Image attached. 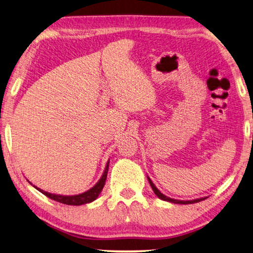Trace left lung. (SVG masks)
Instances as JSON below:
<instances>
[{
	"label": "left lung",
	"mask_w": 253,
	"mask_h": 253,
	"mask_svg": "<svg viewBox=\"0 0 253 253\" xmlns=\"http://www.w3.org/2000/svg\"><path fill=\"white\" fill-rule=\"evenodd\" d=\"M147 179H149V183L151 185L152 189H153L154 194L156 195L157 197H159L160 199H162V201H165V202H169V203H173V204H182V205H186V204H195V203H199L204 201V199H206L207 197H202V198H196V199H193V201H179V199H174V198H170V197H168L165 196V195L163 193L160 192V189L156 187V186L154 185V183L152 182V179L147 176Z\"/></svg>",
	"instance_id": "left-lung-1"
}]
</instances>
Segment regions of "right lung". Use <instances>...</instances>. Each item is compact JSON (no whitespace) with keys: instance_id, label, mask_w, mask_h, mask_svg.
<instances>
[{"instance_id":"1","label":"right lung","mask_w":253,"mask_h":253,"mask_svg":"<svg viewBox=\"0 0 253 253\" xmlns=\"http://www.w3.org/2000/svg\"><path fill=\"white\" fill-rule=\"evenodd\" d=\"M110 161V160H109ZM107 162V165L106 168H104V170L102 173V176L100 177V179L97 182V184L91 187L90 189H88L87 192L82 193V194H78V195H58V194H51L48 192H45V190H42L41 188L36 187L35 185H33L30 180H28V183H30L33 187H35L37 190H40L42 194H44L45 196H47L48 198L52 199V201H56L58 203L61 204H65V205H71V206H80V205H84V204H89L93 201H96L98 198V196L101 193V190L103 188L104 184H106V179H107V174H108V169H109V163L110 162Z\"/></svg>"}]
</instances>
